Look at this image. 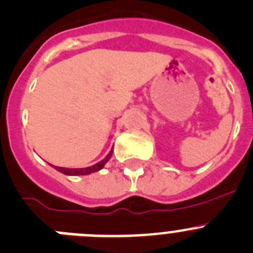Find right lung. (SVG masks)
Here are the masks:
<instances>
[{
    "instance_id": "right-lung-1",
    "label": "right lung",
    "mask_w": 253,
    "mask_h": 253,
    "mask_svg": "<svg viewBox=\"0 0 253 253\" xmlns=\"http://www.w3.org/2000/svg\"><path fill=\"white\" fill-rule=\"evenodd\" d=\"M111 156H112V151H111L110 153H108L107 156H106V159H103L102 161H100L98 164L93 165V166L91 167H86V169H65V167H55L57 171L62 172V173L65 174H68V176H80V174H89L92 173V172H97L100 171L101 169H102L103 166H105L106 162L108 161V160L111 159Z\"/></svg>"
}]
</instances>
